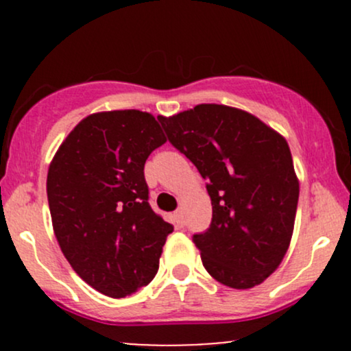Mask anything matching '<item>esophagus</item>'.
<instances>
[{
    "instance_id": "34e87169",
    "label": "esophagus",
    "mask_w": 351,
    "mask_h": 351,
    "mask_svg": "<svg viewBox=\"0 0 351 351\" xmlns=\"http://www.w3.org/2000/svg\"><path fill=\"white\" fill-rule=\"evenodd\" d=\"M173 217H175L176 226H178V228H183L184 226V215H183V211H176L175 215H173Z\"/></svg>"
}]
</instances>
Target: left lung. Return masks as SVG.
Here are the masks:
<instances>
[{"instance_id":"left-lung-1","label":"left lung","mask_w":351,"mask_h":351,"mask_svg":"<svg viewBox=\"0 0 351 351\" xmlns=\"http://www.w3.org/2000/svg\"><path fill=\"white\" fill-rule=\"evenodd\" d=\"M158 120L208 181L211 226L193 236L204 269L231 289L263 284L284 259L295 223L299 178L287 140L256 115L219 104Z\"/></svg>"}]
</instances>
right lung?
Returning a JSON list of instances; mask_svg holds the SVG:
<instances>
[{
  "instance_id": "1",
  "label": "right lung",
  "mask_w": 351,
  "mask_h": 351,
  "mask_svg": "<svg viewBox=\"0 0 351 351\" xmlns=\"http://www.w3.org/2000/svg\"><path fill=\"white\" fill-rule=\"evenodd\" d=\"M165 142L148 112H95L75 125L49 165L47 201L60 251L80 279L112 299L150 284L173 231L148 204L143 175Z\"/></svg>"
}]
</instances>
